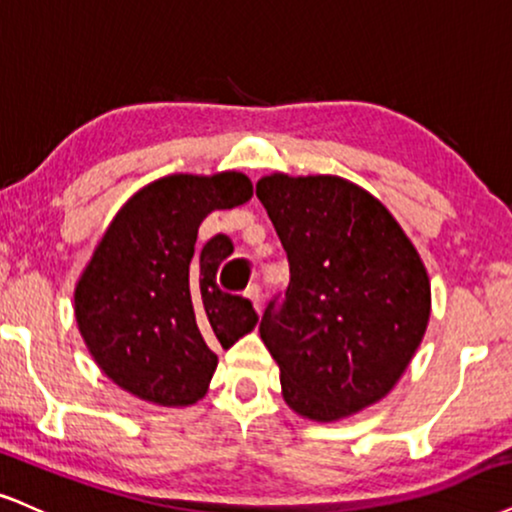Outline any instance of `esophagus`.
Wrapping results in <instances>:
<instances>
[{
  "mask_svg": "<svg viewBox=\"0 0 512 512\" xmlns=\"http://www.w3.org/2000/svg\"><path fill=\"white\" fill-rule=\"evenodd\" d=\"M245 295L252 300V305H255L257 312H262V286L260 283H250L248 291H245Z\"/></svg>",
  "mask_w": 512,
  "mask_h": 512,
  "instance_id": "1",
  "label": "esophagus"
}]
</instances>
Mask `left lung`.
<instances>
[{"label":"left lung","instance_id":"left-lung-1","mask_svg":"<svg viewBox=\"0 0 512 512\" xmlns=\"http://www.w3.org/2000/svg\"><path fill=\"white\" fill-rule=\"evenodd\" d=\"M255 193L291 267L260 322L283 398L317 422L377 403L427 329L420 255L389 209L338 176H264Z\"/></svg>","mask_w":512,"mask_h":512}]
</instances>
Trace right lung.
<instances>
[{
	"instance_id": "right-lung-1",
	"label": "right lung",
	"mask_w": 512,
	"mask_h": 512,
	"mask_svg": "<svg viewBox=\"0 0 512 512\" xmlns=\"http://www.w3.org/2000/svg\"><path fill=\"white\" fill-rule=\"evenodd\" d=\"M252 197L248 176H166L140 190L116 214L76 288V319L88 350L114 384L159 405L205 396L217 350L255 329L243 295L224 293L219 264L226 236L195 248L214 209Z\"/></svg>"
}]
</instances>
